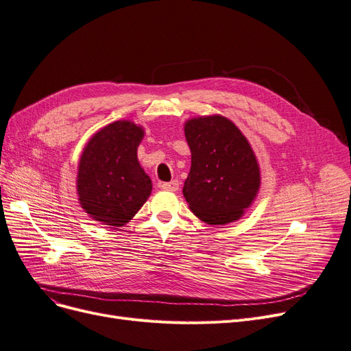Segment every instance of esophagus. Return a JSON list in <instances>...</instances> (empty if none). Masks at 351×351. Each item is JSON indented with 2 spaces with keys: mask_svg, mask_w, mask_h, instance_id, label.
<instances>
[{
  "mask_svg": "<svg viewBox=\"0 0 351 351\" xmlns=\"http://www.w3.org/2000/svg\"><path fill=\"white\" fill-rule=\"evenodd\" d=\"M160 188L165 191H178L179 182L176 179L171 180V182H163V184H160Z\"/></svg>",
  "mask_w": 351,
  "mask_h": 351,
  "instance_id": "1",
  "label": "esophagus"
}]
</instances>
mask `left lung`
I'll return each mask as SVG.
<instances>
[{
  "mask_svg": "<svg viewBox=\"0 0 351 351\" xmlns=\"http://www.w3.org/2000/svg\"><path fill=\"white\" fill-rule=\"evenodd\" d=\"M185 136L192 165L184 196L191 210L209 225L239 219L260 189V167L245 136L222 116L188 120Z\"/></svg>",
  "mask_w": 351,
  "mask_h": 351,
  "instance_id": "obj_1",
  "label": "left lung"
}]
</instances>
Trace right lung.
Wrapping results in <instances>:
<instances>
[{"mask_svg": "<svg viewBox=\"0 0 351 351\" xmlns=\"http://www.w3.org/2000/svg\"><path fill=\"white\" fill-rule=\"evenodd\" d=\"M143 129L121 120L90 139L79 163L77 192L83 209L101 223L123 226L152 192V180L138 160Z\"/></svg>", "mask_w": 351, "mask_h": 351, "instance_id": "right-lung-1", "label": "right lung"}]
</instances>
